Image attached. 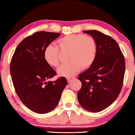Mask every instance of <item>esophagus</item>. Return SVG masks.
Segmentation results:
<instances>
[{"instance_id":"esophagus-1","label":"esophagus","mask_w":135,"mask_h":135,"mask_svg":"<svg viewBox=\"0 0 135 135\" xmlns=\"http://www.w3.org/2000/svg\"><path fill=\"white\" fill-rule=\"evenodd\" d=\"M73 79H74V78H71V77H70V78H68V79H67V80H68V83L71 82V81L72 80H73Z\"/></svg>"}]
</instances>
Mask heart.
I'll return each instance as SVG.
<instances>
[{"label":"heart","mask_w":135,"mask_h":135,"mask_svg":"<svg viewBox=\"0 0 135 135\" xmlns=\"http://www.w3.org/2000/svg\"><path fill=\"white\" fill-rule=\"evenodd\" d=\"M58 47L62 50H69L68 60L69 62L57 69L58 75L71 77L81 69H86L93 65L96 59L97 46L94 38L82 34L68 35L60 38ZM44 59L50 66L59 64V50L56 46L49 45L44 50Z\"/></svg>","instance_id":"heart-1"}]
</instances>
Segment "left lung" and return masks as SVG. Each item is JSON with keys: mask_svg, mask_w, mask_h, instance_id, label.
I'll return each instance as SVG.
<instances>
[{"mask_svg": "<svg viewBox=\"0 0 135 135\" xmlns=\"http://www.w3.org/2000/svg\"><path fill=\"white\" fill-rule=\"evenodd\" d=\"M96 41L97 53L94 63L79 74L82 83L77 93L80 105L89 112L107 108L121 92L125 71V58L117 42L97 30L84 31Z\"/></svg>", "mask_w": 135, "mask_h": 135, "instance_id": "obj_1", "label": "left lung"}]
</instances>
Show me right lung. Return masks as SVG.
Wrapping results in <instances>:
<instances>
[{"mask_svg": "<svg viewBox=\"0 0 135 135\" xmlns=\"http://www.w3.org/2000/svg\"><path fill=\"white\" fill-rule=\"evenodd\" d=\"M60 35L37 32L23 40L12 58L10 74L16 92L23 104L35 113L44 114L54 110L68 84L64 77L50 81L56 73L44 59L45 49Z\"/></svg>", "mask_w": 135, "mask_h": 135, "instance_id": "add662e5", "label": "right lung"}]
</instances>
